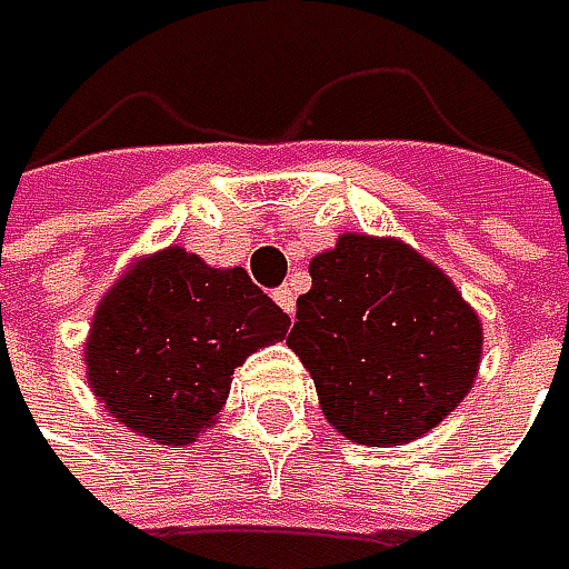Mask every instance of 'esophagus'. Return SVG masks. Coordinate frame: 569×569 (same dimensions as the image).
<instances>
[{
	"label": "esophagus",
	"instance_id": "esophagus-1",
	"mask_svg": "<svg viewBox=\"0 0 569 569\" xmlns=\"http://www.w3.org/2000/svg\"><path fill=\"white\" fill-rule=\"evenodd\" d=\"M273 299L280 302V309H283L286 316H292V309H296V296H292V289H289V286L273 289Z\"/></svg>",
	"mask_w": 569,
	"mask_h": 569
}]
</instances>
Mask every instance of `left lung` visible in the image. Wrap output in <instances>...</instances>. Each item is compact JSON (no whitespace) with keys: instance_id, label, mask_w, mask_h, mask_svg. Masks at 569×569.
I'll use <instances>...</instances> for the list:
<instances>
[{"instance_id":"1","label":"left lung","mask_w":569,"mask_h":569,"mask_svg":"<svg viewBox=\"0 0 569 569\" xmlns=\"http://www.w3.org/2000/svg\"><path fill=\"white\" fill-rule=\"evenodd\" d=\"M309 277L286 342L346 438L411 441L468 396L481 322L438 267L398 240L349 233L309 263Z\"/></svg>"}]
</instances>
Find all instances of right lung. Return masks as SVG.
I'll use <instances>...</instances> for the list:
<instances>
[{
    "instance_id": "1",
    "label": "right lung",
    "mask_w": 569,
    "mask_h": 569,
    "mask_svg": "<svg viewBox=\"0 0 569 569\" xmlns=\"http://www.w3.org/2000/svg\"><path fill=\"white\" fill-rule=\"evenodd\" d=\"M289 316L247 277L171 247L111 286L88 339L104 408L164 445H190L227 401L243 359L286 336Z\"/></svg>"
}]
</instances>
